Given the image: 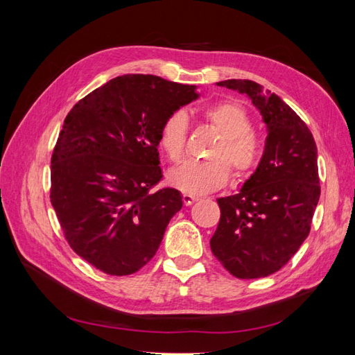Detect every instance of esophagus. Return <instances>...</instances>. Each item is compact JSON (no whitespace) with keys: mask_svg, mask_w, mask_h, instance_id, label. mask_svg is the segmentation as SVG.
I'll return each mask as SVG.
<instances>
[{"mask_svg":"<svg viewBox=\"0 0 355 355\" xmlns=\"http://www.w3.org/2000/svg\"><path fill=\"white\" fill-rule=\"evenodd\" d=\"M200 198L195 197V195H191V193H183V202L184 206H192L195 201H198Z\"/></svg>","mask_w":355,"mask_h":355,"instance_id":"34e87169","label":"esophagus"}]
</instances>
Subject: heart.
Instances as JSON below:
<instances>
[{
	"label": "heart",
	"mask_w": 355,
	"mask_h": 355,
	"mask_svg": "<svg viewBox=\"0 0 355 355\" xmlns=\"http://www.w3.org/2000/svg\"><path fill=\"white\" fill-rule=\"evenodd\" d=\"M205 117L221 134L209 150V160L186 162L169 173V183L189 193H207L220 189L230 177L244 180L258 168L262 145L253 130V120L238 102H220L205 110ZM189 123L183 111H173L162 123L158 140L172 163L184 158Z\"/></svg>",
	"instance_id": "heart-1"
}]
</instances>
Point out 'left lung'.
<instances>
[{
    "mask_svg": "<svg viewBox=\"0 0 355 355\" xmlns=\"http://www.w3.org/2000/svg\"><path fill=\"white\" fill-rule=\"evenodd\" d=\"M220 87L247 94L267 125L259 166L236 195L218 198L221 218L210 248L238 279L276 273L299 250L320 197L318 148L305 122L275 93L253 80Z\"/></svg>",
    "mask_w": 355,
    "mask_h": 355,
    "instance_id": "left-lung-1",
    "label": "left lung"
}]
</instances>
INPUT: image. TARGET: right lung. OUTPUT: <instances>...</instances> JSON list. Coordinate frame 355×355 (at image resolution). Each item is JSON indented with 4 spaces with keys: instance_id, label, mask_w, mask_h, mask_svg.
<instances>
[{
    "instance_id": "1",
    "label": "right lung",
    "mask_w": 355,
    "mask_h": 355,
    "mask_svg": "<svg viewBox=\"0 0 355 355\" xmlns=\"http://www.w3.org/2000/svg\"><path fill=\"white\" fill-rule=\"evenodd\" d=\"M195 85L125 74L80 99L67 114L51 155L50 201L67 243L111 276L154 258L183 206L163 173L158 134L171 112L195 101Z\"/></svg>"
}]
</instances>
